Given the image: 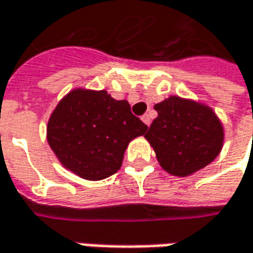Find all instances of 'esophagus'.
Masks as SVG:
<instances>
[{"mask_svg": "<svg viewBox=\"0 0 253 253\" xmlns=\"http://www.w3.org/2000/svg\"><path fill=\"white\" fill-rule=\"evenodd\" d=\"M141 120H143V123L146 125V126H150L151 125V117H150V115L148 113H146V115L141 117Z\"/></svg>", "mask_w": 253, "mask_h": 253, "instance_id": "34e87169", "label": "esophagus"}]
</instances>
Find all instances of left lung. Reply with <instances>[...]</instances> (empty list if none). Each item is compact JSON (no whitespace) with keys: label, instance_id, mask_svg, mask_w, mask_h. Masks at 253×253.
<instances>
[{"label":"left lung","instance_id":"1","mask_svg":"<svg viewBox=\"0 0 253 253\" xmlns=\"http://www.w3.org/2000/svg\"><path fill=\"white\" fill-rule=\"evenodd\" d=\"M154 109L159 116L146 138L163 170L188 177L218 157L224 146V127L210 106L170 96Z\"/></svg>","mask_w":253,"mask_h":253}]
</instances>
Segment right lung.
Listing matches in <instances>:
<instances>
[{
    "mask_svg": "<svg viewBox=\"0 0 253 253\" xmlns=\"http://www.w3.org/2000/svg\"><path fill=\"white\" fill-rule=\"evenodd\" d=\"M147 128L127 100H116L106 90L78 87L52 112L46 138L66 170L99 181L117 172L128 143Z\"/></svg>",
    "mask_w": 253,
    "mask_h": 253,
    "instance_id": "right-lung-1",
    "label": "right lung"
}]
</instances>
